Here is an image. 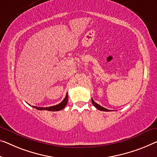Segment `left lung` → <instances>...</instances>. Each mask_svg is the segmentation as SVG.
<instances>
[{
    "mask_svg": "<svg viewBox=\"0 0 157 157\" xmlns=\"http://www.w3.org/2000/svg\"><path fill=\"white\" fill-rule=\"evenodd\" d=\"M92 104H93L94 106L97 109L100 110V111H110L109 110L105 109V108H104V107H102V106H100V105L97 104V103H96L94 101V100H93L92 99Z\"/></svg>",
    "mask_w": 157,
    "mask_h": 157,
    "instance_id": "obj_1",
    "label": "left lung"
}]
</instances>
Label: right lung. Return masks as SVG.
<instances>
[{
    "label": "right lung",
    "mask_w": 157,
    "mask_h": 157,
    "mask_svg": "<svg viewBox=\"0 0 157 157\" xmlns=\"http://www.w3.org/2000/svg\"><path fill=\"white\" fill-rule=\"evenodd\" d=\"M67 100H68V95H67V93L65 99L63 100L59 104L55 105V106H53L45 107V108H44V107H37V106H33V107L37 110H47V111H57L65 108V106H66L67 103Z\"/></svg>",
    "instance_id": "1"
}]
</instances>
